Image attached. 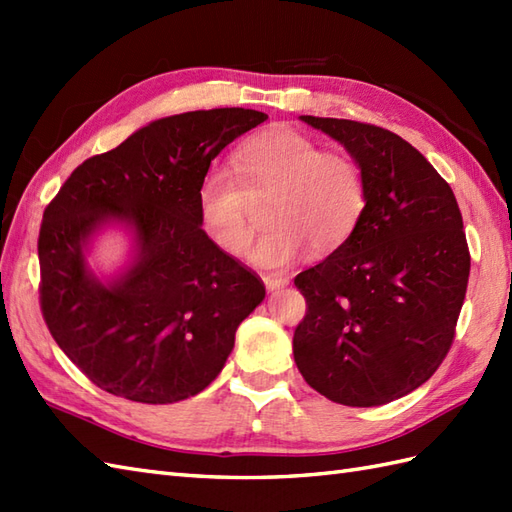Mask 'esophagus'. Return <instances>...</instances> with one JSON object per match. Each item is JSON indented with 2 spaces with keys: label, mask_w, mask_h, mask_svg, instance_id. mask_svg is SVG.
<instances>
[{
  "label": "esophagus",
  "mask_w": 512,
  "mask_h": 512,
  "mask_svg": "<svg viewBox=\"0 0 512 512\" xmlns=\"http://www.w3.org/2000/svg\"><path fill=\"white\" fill-rule=\"evenodd\" d=\"M264 284L270 292H273V290H279V288H286L290 281L284 275H264Z\"/></svg>",
  "instance_id": "esophagus-1"
}]
</instances>
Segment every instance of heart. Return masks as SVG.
<instances>
[{
    "mask_svg": "<svg viewBox=\"0 0 512 512\" xmlns=\"http://www.w3.org/2000/svg\"><path fill=\"white\" fill-rule=\"evenodd\" d=\"M275 195L273 224L250 259L286 266L312 246L317 253L341 246L361 222L367 180L361 165L295 129L259 134L237 151V169L213 165L198 184V217L204 235L226 255L242 257L253 239V198Z\"/></svg>",
    "mask_w": 512,
    "mask_h": 512,
    "instance_id": "b5f03b06",
    "label": "heart"
}]
</instances>
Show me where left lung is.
<instances>
[{
  "mask_svg": "<svg viewBox=\"0 0 512 512\" xmlns=\"http://www.w3.org/2000/svg\"><path fill=\"white\" fill-rule=\"evenodd\" d=\"M350 151L367 180L354 233L303 270L292 352L306 383L347 407L407 396L449 354L471 253L458 200L416 147L389 129L301 116Z\"/></svg>",
  "mask_w": 512,
  "mask_h": 512,
  "instance_id": "left-lung-1",
  "label": "left lung"
}]
</instances>
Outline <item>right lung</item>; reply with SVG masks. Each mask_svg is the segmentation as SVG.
Returning a JSON list of instances; mask_svg holds the SVG:
<instances>
[{
	"label": "right lung",
	"instance_id": "right-lung-1",
	"mask_svg": "<svg viewBox=\"0 0 512 512\" xmlns=\"http://www.w3.org/2000/svg\"><path fill=\"white\" fill-rule=\"evenodd\" d=\"M264 112L220 107L149 123L72 171L43 211L39 303L52 339L96 387L169 405L222 372L235 332L266 297L253 270L204 235L198 184ZM135 233V264L103 285L84 264L101 225Z\"/></svg>",
	"mask_w": 512,
	"mask_h": 512
}]
</instances>
